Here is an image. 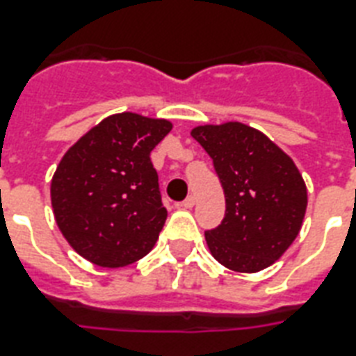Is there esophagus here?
Instances as JSON below:
<instances>
[{"instance_id": "obj_1", "label": "esophagus", "mask_w": 356, "mask_h": 356, "mask_svg": "<svg viewBox=\"0 0 356 356\" xmlns=\"http://www.w3.org/2000/svg\"><path fill=\"white\" fill-rule=\"evenodd\" d=\"M194 203H195L194 195H190V197H186V200L181 203V207H183V209H192V207H194Z\"/></svg>"}]
</instances>
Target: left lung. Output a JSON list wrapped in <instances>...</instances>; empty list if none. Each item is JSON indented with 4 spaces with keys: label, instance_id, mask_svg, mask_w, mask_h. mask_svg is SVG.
I'll list each match as a JSON object with an SVG mask.
<instances>
[{
    "label": "left lung",
    "instance_id": "left-lung-1",
    "mask_svg": "<svg viewBox=\"0 0 356 356\" xmlns=\"http://www.w3.org/2000/svg\"><path fill=\"white\" fill-rule=\"evenodd\" d=\"M214 162L225 194V218L207 231L209 251L240 273L266 270L298 238L307 184L292 156L242 122L205 123L190 131Z\"/></svg>",
    "mask_w": 356,
    "mask_h": 356
}]
</instances>
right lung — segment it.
I'll return each mask as SVG.
<instances>
[{
    "mask_svg": "<svg viewBox=\"0 0 356 356\" xmlns=\"http://www.w3.org/2000/svg\"><path fill=\"white\" fill-rule=\"evenodd\" d=\"M172 127L164 118L111 114L64 153L51 179L53 216L83 259L123 268L155 248L168 212L149 155Z\"/></svg>",
    "mask_w": 356,
    "mask_h": 356,
    "instance_id": "add662e5",
    "label": "right lung"
}]
</instances>
